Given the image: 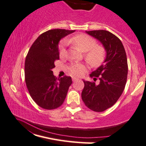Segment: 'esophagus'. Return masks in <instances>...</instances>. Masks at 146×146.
<instances>
[{"label":"esophagus","instance_id":"1","mask_svg":"<svg viewBox=\"0 0 146 146\" xmlns=\"http://www.w3.org/2000/svg\"><path fill=\"white\" fill-rule=\"evenodd\" d=\"M78 79H77V78H75V77H73V78H72V81H73L74 82H76V81H77Z\"/></svg>","mask_w":146,"mask_h":146}]
</instances>
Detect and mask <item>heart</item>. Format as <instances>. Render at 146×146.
<instances>
[{"instance_id":"heart-1","label":"heart","mask_w":146,"mask_h":146,"mask_svg":"<svg viewBox=\"0 0 146 146\" xmlns=\"http://www.w3.org/2000/svg\"><path fill=\"white\" fill-rule=\"evenodd\" d=\"M70 41L82 52H86V59L92 65L97 66L101 64L105 59V50L102 47L96 46L95 39L86 34H79L72 37ZM65 43L60 46V55L63 56L65 52ZM70 72L74 76H80L86 71V66L80 63H76L69 67Z\"/></svg>"}]
</instances>
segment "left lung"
<instances>
[{
	"mask_svg": "<svg viewBox=\"0 0 146 146\" xmlns=\"http://www.w3.org/2000/svg\"><path fill=\"white\" fill-rule=\"evenodd\" d=\"M86 33L103 45L106 54L103 64L90 74L94 81L99 77L100 82L83 80L82 98L91 110L103 112L117 101L124 91L128 73L127 55L121 40L110 31L94 30Z\"/></svg>",
	"mask_w": 146,
	"mask_h": 146,
	"instance_id": "obj_1",
	"label": "left lung"
}]
</instances>
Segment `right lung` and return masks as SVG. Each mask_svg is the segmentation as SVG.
<instances>
[{"instance_id": "1", "label": "right lung", "mask_w": 146, "mask_h": 146, "mask_svg": "<svg viewBox=\"0 0 146 146\" xmlns=\"http://www.w3.org/2000/svg\"><path fill=\"white\" fill-rule=\"evenodd\" d=\"M74 30L50 29L40 34L29 50L25 64L27 87L40 108L52 110L64 103L72 81L70 76L56 78L52 69L59 60V42Z\"/></svg>"}]
</instances>
